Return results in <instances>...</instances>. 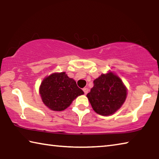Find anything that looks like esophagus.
I'll return each instance as SVG.
<instances>
[{
    "mask_svg": "<svg viewBox=\"0 0 159 159\" xmlns=\"http://www.w3.org/2000/svg\"><path fill=\"white\" fill-rule=\"evenodd\" d=\"M83 92H84V94H87L88 92H89V89L87 88H84L83 89Z\"/></svg>",
    "mask_w": 159,
    "mask_h": 159,
    "instance_id": "1",
    "label": "esophagus"
}]
</instances>
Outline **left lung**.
<instances>
[{
    "label": "left lung",
    "instance_id": "obj_1",
    "mask_svg": "<svg viewBox=\"0 0 159 159\" xmlns=\"http://www.w3.org/2000/svg\"><path fill=\"white\" fill-rule=\"evenodd\" d=\"M87 94L94 111L103 116L113 114L125 102L126 89L119 77L111 72L102 74L94 80Z\"/></svg>",
    "mask_w": 159,
    "mask_h": 159
}]
</instances>
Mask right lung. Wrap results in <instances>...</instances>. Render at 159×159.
I'll return each instance as SVG.
<instances>
[{
  "label": "right lung",
  "instance_id": "obj_1",
  "mask_svg": "<svg viewBox=\"0 0 159 159\" xmlns=\"http://www.w3.org/2000/svg\"><path fill=\"white\" fill-rule=\"evenodd\" d=\"M39 94L47 107L55 111H61L84 92L78 87L74 80L69 78L65 72H61L45 78L40 85Z\"/></svg>",
  "mask_w": 159,
  "mask_h": 159
}]
</instances>
